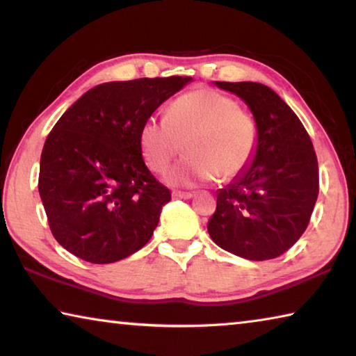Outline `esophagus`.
<instances>
[{
	"mask_svg": "<svg viewBox=\"0 0 356 356\" xmlns=\"http://www.w3.org/2000/svg\"><path fill=\"white\" fill-rule=\"evenodd\" d=\"M193 193L190 191H172V197H179V200H190Z\"/></svg>",
	"mask_w": 356,
	"mask_h": 356,
	"instance_id": "34e87169",
	"label": "esophagus"
}]
</instances>
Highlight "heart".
<instances>
[{
    "label": "heart",
    "instance_id": "1",
    "mask_svg": "<svg viewBox=\"0 0 356 356\" xmlns=\"http://www.w3.org/2000/svg\"><path fill=\"white\" fill-rule=\"evenodd\" d=\"M185 149L188 155L168 174L172 185L231 180L251 163L257 125L234 99L213 89L185 92L168 108L165 119L149 118L140 130V149L150 170L165 172Z\"/></svg>",
    "mask_w": 356,
    "mask_h": 356
}]
</instances>
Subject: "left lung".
Masks as SVG:
<instances>
[{
	"label": "left lung",
	"mask_w": 356,
	"mask_h": 356,
	"mask_svg": "<svg viewBox=\"0 0 356 356\" xmlns=\"http://www.w3.org/2000/svg\"><path fill=\"white\" fill-rule=\"evenodd\" d=\"M242 99L257 125L251 163L216 191L207 231L220 248L250 261L286 252L308 227L318 195L311 138L291 106L261 83L215 81Z\"/></svg>",
	"instance_id": "1"
}]
</instances>
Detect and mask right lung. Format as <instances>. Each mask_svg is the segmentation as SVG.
<instances>
[{"instance_id": "obj_1", "label": "right lung", "mask_w": 356, "mask_h": 356, "mask_svg": "<svg viewBox=\"0 0 356 356\" xmlns=\"http://www.w3.org/2000/svg\"><path fill=\"white\" fill-rule=\"evenodd\" d=\"M191 76L110 81L89 89L47 136L39 195L53 237L91 264H111L146 245L171 193L147 170L144 120Z\"/></svg>"}]
</instances>
